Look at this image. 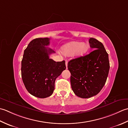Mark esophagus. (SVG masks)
<instances>
[{"instance_id": "34e87169", "label": "esophagus", "mask_w": 128, "mask_h": 128, "mask_svg": "<svg viewBox=\"0 0 128 128\" xmlns=\"http://www.w3.org/2000/svg\"><path fill=\"white\" fill-rule=\"evenodd\" d=\"M65 64H66V68H67V64H68V61H67V60H66V61H65Z\"/></svg>"}]
</instances>
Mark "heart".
<instances>
[{"label":"heart","instance_id":"1","mask_svg":"<svg viewBox=\"0 0 128 128\" xmlns=\"http://www.w3.org/2000/svg\"><path fill=\"white\" fill-rule=\"evenodd\" d=\"M88 50V46L86 43L73 41L62 47V52L66 56L73 55L76 57H80L84 55Z\"/></svg>","mask_w":128,"mask_h":128}]
</instances>
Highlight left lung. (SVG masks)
<instances>
[{
    "label": "left lung",
    "mask_w": 128,
    "mask_h": 128,
    "mask_svg": "<svg viewBox=\"0 0 128 128\" xmlns=\"http://www.w3.org/2000/svg\"><path fill=\"white\" fill-rule=\"evenodd\" d=\"M89 43L93 50L90 54L68 63L72 89L76 95L82 98L92 97L100 92L110 68L108 54L102 43L94 38H90Z\"/></svg>",
    "instance_id": "left-lung-1"
}]
</instances>
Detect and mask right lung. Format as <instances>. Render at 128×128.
Wrapping results in <instances>:
<instances>
[{"label": "right lung", "instance_id": "obj_1", "mask_svg": "<svg viewBox=\"0 0 128 128\" xmlns=\"http://www.w3.org/2000/svg\"><path fill=\"white\" fill-rule=\"evenodd\" d=\"M50 38H37L28 44L22 61V77L26 89L35 97L45 98L52 95L55 80L66 70L65 61L49 58L54 53L46 48Z\"/></svg>", "mask_w": 128, "mask_h": 128}]
</instances>
